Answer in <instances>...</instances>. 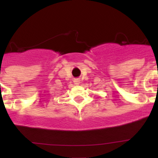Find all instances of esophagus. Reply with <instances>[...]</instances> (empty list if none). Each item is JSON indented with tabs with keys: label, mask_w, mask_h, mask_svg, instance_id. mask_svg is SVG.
Returning a JSON list of instances; mask_svg holds the SVG:
<instances>
[{
	"label": "esophagus",
	"mask_w": 158,
	"mask_h": 158,
	"mask_svg": "<svg viewBox=\"0 0 158 158\" xmlns=\"http://www.w3.org/2000/svg\"><path fill=\"white\" fill-rule=\"evenodd\" d=\"M73 83H74L75 85H80V83H81V81H80V80H79V79H75V80L73 81Z\"/></svg>",
	"instance_id": "obj_1"
}]
</instances>
